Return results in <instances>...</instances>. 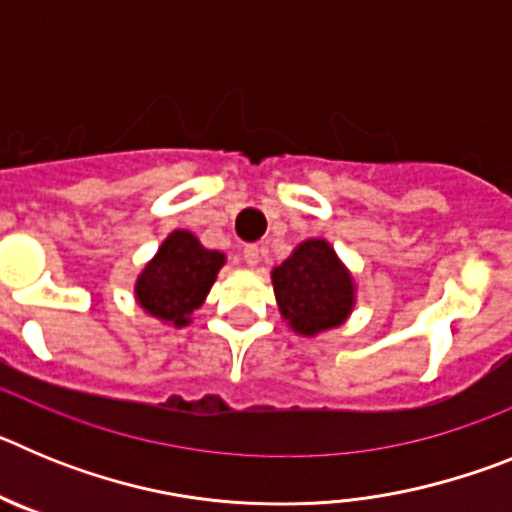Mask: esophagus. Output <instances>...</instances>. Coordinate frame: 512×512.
I'll use <instances>...</instances> for the list:
<instances>
[{
    "label": "esophagus",
    "instance_id": "esophagus-1",
    "mask_svg": "<svg viewBox=\"0 0 512 512\" xmlns=\"http://www.w3.org/2000/svg\"><path fill=\"white\" fill-rule=\"evenodd\" d=\"M243 261H246V266L256 269V266H259V261H261V248L259 246L243 248Z\"/></svg>",
    "mask_w": 512,
    "mask_h": 512
}]
</instances>
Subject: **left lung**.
Returning a JSON list of instances; mask_svg holds the SVG:
<instances>
[{"mask_svg": "<svg viewBox=\"0 0 512 512\" xmlns=\"http://www.w3.org/2000/svg\"><path fill=\"white\" fill-rule=\"evenodd\" d=\"M282 318L300 336L346 323L354 310V277L323 238H310L271 271Z\"/></svg>", "mask_w": 512, "mask_h": 512, "instance_id": "1", "label": "left lung"}]
</instances>
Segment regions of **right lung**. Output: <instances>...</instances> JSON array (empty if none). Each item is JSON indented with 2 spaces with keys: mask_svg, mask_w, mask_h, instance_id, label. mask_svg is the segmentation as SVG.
I'll return each mask as SVG.
<instances>
[{
  "mask_svg": "<svg viewBox=\"0 0 512 512\" xmlns=\"http://www.w3.org/2000/svg\"><path fill=\"white\" fill-rule=\"evenodd\" d=\"M223 264V253L202 246L189 230H174L140 271L135 300L153 318L182 328L205 302Z\"/></svg>",
  "mask_w": 512,
  "mask_h": 512,
  "instance_id": "1",
  "label": "right lung"
}]
</instances>
